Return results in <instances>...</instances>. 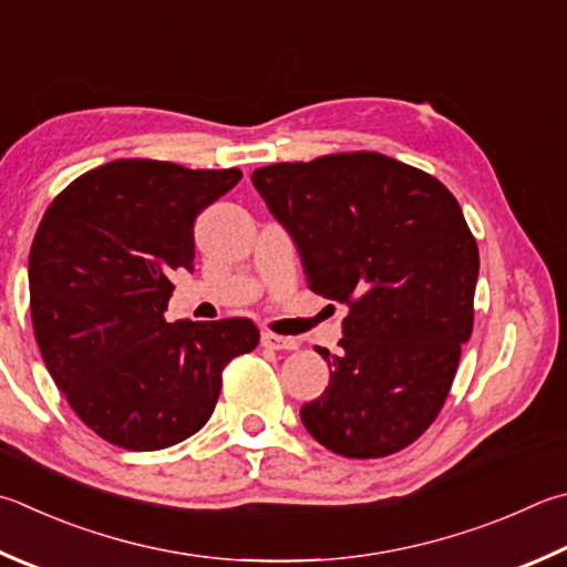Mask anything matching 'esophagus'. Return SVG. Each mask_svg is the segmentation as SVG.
Returning <instances> with one entry per match:
<instances>
[{"mask_svg": "<svg viewBox=\"0 0 567 567\" xmlns=\"http://www.w3.org/2000/svg\"><path fill=\"white\" fill-rule=\"evenodd\" d=\"M260 342L265 349H275V352H280V349H295L297 342L290 337H280V334H272V332H262Z\"/></svg>", "mask_w": 567, "mask_h": 567, "instance_id": "34e87169", "label": "esophagus"}]
</instances>
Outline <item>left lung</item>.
Here are the masks:
<instances>
[{
	"label": "left lung",
	"mask_w": 567,
	"mask_h": 567,
	"mask_svg": "<svg viewBox=\"0 0 567 567\" xmlns=\"http://www.w3.org/2000/svg\"><path fill=\"white\" fill-rule=\"evenodd\" d=\"M252 185L300 250L307 285L344 302L329 386L300 416L347 458H382L434 424L473 329L478 245L444 183L382 153L257 168Z\"/></svg>",
	"instance_id": "1"
}]
</instances>
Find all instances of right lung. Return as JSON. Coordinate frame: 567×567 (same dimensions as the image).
<instances>
[{"label":"right lung","mask_w":567,"mask_h":567,"mask_svg":"<svg viewBox=\"0 0 567 567\" xmlns=\"http://www.w3.org/2000/svg\"><path fill=\"white\" fill-rule=\"evenodd\" d=\"M243 178L121 158L79 176L29 252L34 337L51 379L96 434L158 451L210 419L223 369L260 342L250 319L166 322L171 275L193 270V223Z\"/></svg>","instance_id":"obj_1"}]
</instances>
